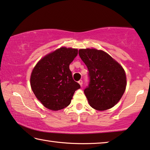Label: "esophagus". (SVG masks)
<instances>
[{"label":"esophagus","instance_id":"esophagus-1","mask_svg":"<svg viewBox=\"0 0 150 150\" xmlns=\"http://www.w3.org/2000/svg\"><path fill=\"white\" fill-rule=\"evenodd\" d=\"M78 83H79V84L80 85V86H82V84H83V81H82V80H79V81H78Z\"/></svg>","mask_w":150,"mask_h":150}]
</instances>
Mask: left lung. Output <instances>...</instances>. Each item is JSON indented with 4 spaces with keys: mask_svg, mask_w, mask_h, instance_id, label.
Listing matches in <instances>:
<instances>
[{
    "mask_svg": "<svg viewBox=\"0 0 150 150\" xmlns=\"http://www.w3.org/2000/svg\"><path fill=\"white\" fill-rule=\"evenodd\" d=\"M78 54L88 70L89 82L84 92L90 105L98 110L114 107L125 91L123 68L102 50L81 49Z\"/></svg>",
    "mask_w": 150,
    "mask_h": 150,
    "instance_id": "obj_1",
    "label": "left lung"
}]
</instances>
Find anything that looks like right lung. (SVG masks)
<instances>
[{
  "label": "right lung",
  "mask_w": 150,
  "mask_h": 150,
  "mask_svg": "<svg viewBox=\"0 0 150 150\" xmlns=\"http://www.w3.org/2000/svg\"><path fill=\"white\" fill-rule=\"evenodd\" d=\"M77 54V49L61 47L43 57L33 68L30 78L32 91L47 109L58 110L68 107L80 88L69 68Z\"/></svg>",
  "instance_id": "right-lung-1"
}]
</instances>
